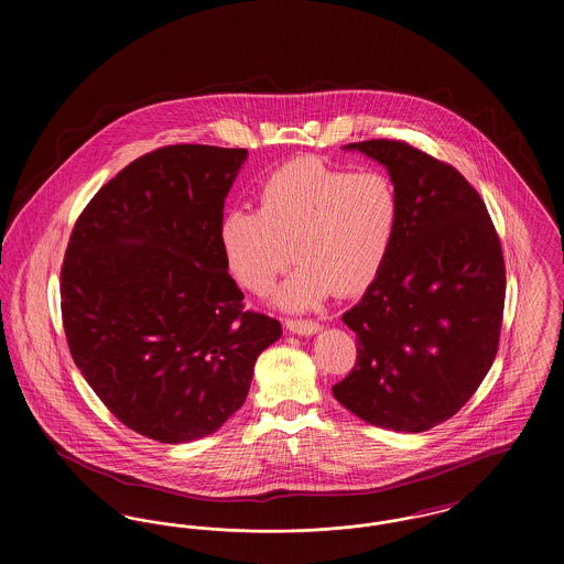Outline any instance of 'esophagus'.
<instances>
[{
	"instance_id": "esophagus-1",
	"label": "esophagus",
	"mask_w": 564,
	"mask_h": 564,
	"mask_svg": "<svg viewBox=\"0 0 564 564\" xmlns=\"http://www.w3.org/2000/svg\"><path fill=\"white\" fill-rule=\"evenodd\" d=\"M288 329L292 332V334H297V336H313V334H317L319 329H322V325L317 322H302V319H288Z\"/></svg>"
}]
</instances>
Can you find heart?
Returning a JSON list of instances; mask_svg holds the SVG:
<instances>
[{"label": "heart", "instance_id": "b5f03b06", "mask_svg": "<svg viewBox=\"0 0 564 564\" xmlns=\"http://www.w3.org/2000/svg\"><path fill=\"white\" fill-rule=\"evenodd\" d=\"M258 209H230L219 221V247L230 274L262 295L288 269L276 302L292 311L334 294L364 292L384 267L400 230L402 203L382 171L334 166L302 156L270 171L256 192Z\"/></svg>", "mask_w": 564, "mask_h": 564}]
</instances>
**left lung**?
<instances>
[{
	"instance_id": "obj_1",
	"label": "left lung",
	"mask_w": 564,
	"mask_h": 564,
	"mask_svg": "<svg viewBox=\"0 0 564 564\" xmlns=\"http://www.w3.org/2000/svg\"><path fill=\"white\" fill-rule=\"evenodd\" d=\"M345 150L387 169L402 217L380 274L343 315L357 334V364L332 393L370 425L421 433L456 414L495 361L506 302L501 242L455 166L391 139Z\"/></svg>"
}]
</instances>
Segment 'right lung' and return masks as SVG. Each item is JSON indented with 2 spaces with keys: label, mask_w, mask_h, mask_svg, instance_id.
Listing matches in <instances>:
<instances>
[{
  "label": "right lung",
  "mask_w": 564,
  "mask_h": 564,
  "mask_svg": "<svg viewBox=\"0 0 564 564\" xmlns=\"http://www.w3.org/2000/svg\"><path fill=\"white\" fill-rule=\"evenodd\" d=\"M247 150L169 145L124 166L82 212L61 270L72 357L109 412L184 444L241 408L281 323L242 311L219 247Z\"/></svg>",
  "instance_id": "add662e5"
}]
</instances>
